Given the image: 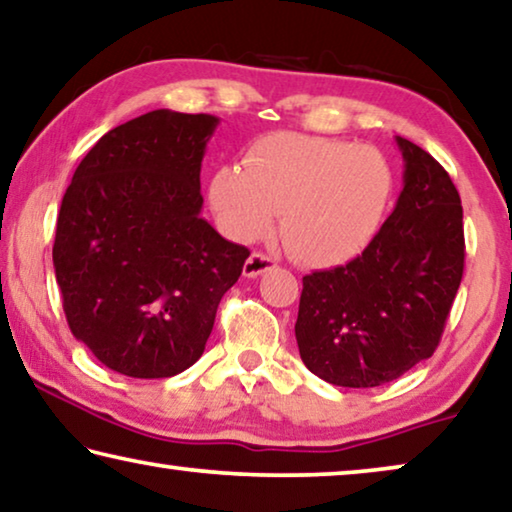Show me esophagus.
I'll use <instances>...</instances> for the list:
<instances>
[{"instance_id":"1","label":"esophagus","mask_w":512,"mask_h":512,"mask_svg":"<svg viewBox=\"0 0 512 512\" xmlns=\"http://www.w3.org/2000/svg\"><path fill=\"white\" fill-rule=\"evenodd\" d=\"M273 266H276L273 257L264 255V253H253L246 259V264H243V276L257 278V276H262L264 271H271Z\"/></svg>"}]
</instances>
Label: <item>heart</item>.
<instances>
[{
    "mask_svg": "<svg viewBox=\"0 0 512 512\" xmlns=\"http://www.w3.org/2000/svg\"><path fill=\"white\" fill-rule=\"evenodd\" d=\"M395 177L375 147L331 137L276 133L255 142L243 165H223L209 186L225 232L253 241L278 220L296 262L335 266L361 255L393 200Z\"/></svg>",
    "mask_w": 512,
    "mask_h": 512,
    "instance_id": "heart-1",
    "label": "heart"
}]
</instances>
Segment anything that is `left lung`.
Wrapping results in <instances>:
<instances>
[{
	"mask_svg": "<svg viewBox=\"0 0 512 512\" xmlns=\"http://www.w3.org/2000/svg\"><path fill=\"white\" fill-rule=\"evenodd\" d=\"M398 204L345 266L303 278L294 333L312 375L347 388L402 377L437 349L464 271L460 193L414 142L395 137Z\"/></svg>",
	"mask_w": 512,
	"mask_h": 512,
	"instance_id": "obj_1",
	"label": "left lung"
}]
</instances>
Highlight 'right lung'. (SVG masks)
Returning <instances> with one entry per match:
<instances>
[{"label":"right lung","instance_id":"add662e5","mask_svg":"<svg viewBox=\"0 0 512 512\" xmlns=\"http://www.w3.org/2000/svg\"><path fill=\"white\" fill-rule=\"evenodd\" d=\"M218 121L154 110L112 128L61 200L52 262L66 322L119 375L190 368L250 255L200 216L202 158Z\"/></svg>","mask_w":512,"mask_h":512}]
</instances>
